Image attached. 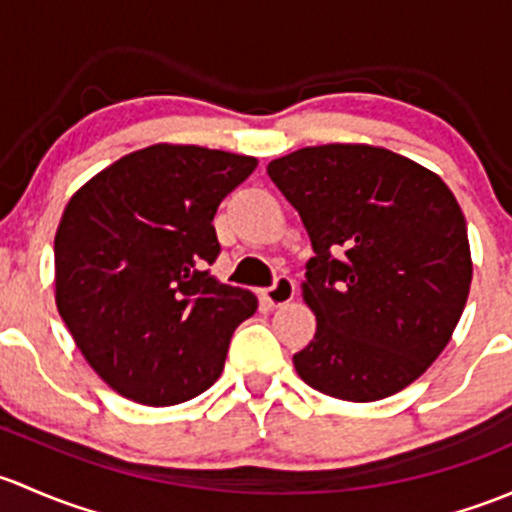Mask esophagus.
I'll return each instance as SVG.
<instances>
[{
	"instance_id": "34e87169",
	"label": "esophagus",
	"mask_w": 512,
	"mask_h": 512,
	"mask_svg": "<svg viewBox=\"0 0 512 512\" xmlns=\"http://www.w3.org/2000/svg\"><path fill=\"white\" fill-rule=\"evenodd\" d=\"M293 295H295L293 278L281 276V278H276V283H273L271 288H266V291H263V300H266L271 308H281V305L291 303Z\"/></svg>"
}]
</instances>
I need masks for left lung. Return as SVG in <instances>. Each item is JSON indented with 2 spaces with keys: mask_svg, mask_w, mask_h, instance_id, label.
<instances>
[{
  "mask_svg": "<svg viewBox=\"0 0 512 512\" xmlns=\"http://www.w3.org/2000/svg\"><path fill=\"white\" fill-rule=\"evenodd\" d=\"M315 256L303 298L318 328L293 365L345 402L409 387L449 345L471 288L466 219L444 179L372 145H318L268 162Z\"/></svg>",
  "mask_w": 512,
  "mask_h": 512,
  "instance_id": "8db88e82",
  "label": "left lung"
}]
</instances>
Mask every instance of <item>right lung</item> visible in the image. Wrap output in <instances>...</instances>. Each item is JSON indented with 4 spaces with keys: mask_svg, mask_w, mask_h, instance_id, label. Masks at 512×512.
<instances>
[{
    "mask_svg": "<svg viewBox=\"0 0 512 512\" xmlns=\"http://www.w3.org/2000/svg\"><path fill=\"white\" fill-rule=\"evenodd\" d=\"M256 157L150 145L120 157L71 199L54 239L56 308L108 387L147 407L187 402L224 370L251 291L209 276L214 214Z\"/></svg>",
    "mask_w": 512,
    "mask_h": 512,
    "instance_id": "obj_1",
    "label": "right lung"
}]
</instances>
